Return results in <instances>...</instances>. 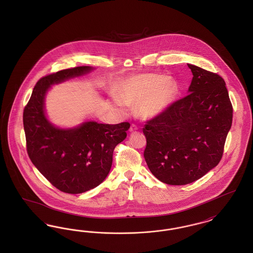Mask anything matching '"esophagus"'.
Instances as JSON below:
<instances>
[{"label":"esophagus","mask_w":253,"mask_h":253,"mask_svg":"<svg viewBox=\"0 0 253 253\" xmlns=\"http://www.w3.org/2000/svg\"><path fill=\"white\" fill-rule=\"evenodd\" d=\"M138 130V127L135 125V124H132L131 125V127H130V131L131 132H135V131H137Z\"/></svg>","instance_id":"obj_1"}]
</instances>
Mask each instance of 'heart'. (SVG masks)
Listing matches in <instances>:
<instances>
[{
	"label": "heart",
	"instance_id": "heart-1",
	"mask_svg": "<svg viewBox=\"0 0 253 253\" xmlns=\"http://www.w3.org/2000/svg\"><path fill=\"white\" fill-rule=\"evenodd\" d=\"M161 75L145 74L130 79L116 102L125 107L126 103H137V111L144 118H153L167 108L174 94L171 81Z\"/></svg>",
	"mask_w": 253,
	"mask_h": 253
}]
</instances>
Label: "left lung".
I'll use <instances>...</instances> for the list:
<instances>
[{
  "label": "left lung",
  "mask_w": 253,
  "mask_h": 253,
  "mask_svg": "<svg viewBox=\"0 0 253 253\" xmlns=\"http://www.w3.org/2000/svg\"><path fill=\"white\" fill-rule=\"evenodd\" d=\"M188 95L147 121L144 158L151 172L168 185L201 178L220 162L232 123L226 83L216 73L188 64Z\"/></svg>",
  "instance_id": "8db88e82"
}]
</instances>
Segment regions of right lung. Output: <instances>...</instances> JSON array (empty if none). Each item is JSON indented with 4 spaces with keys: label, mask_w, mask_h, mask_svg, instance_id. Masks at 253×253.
Instances as JSON below:
<instances>
[{
    "label": "right lung",
    "mask_w": 253,
    "mask_h": 253,
    "mask_svg": "<svg viewBox=\"0 0 253 253\" xmlns=\"http://www.w3.org/2000/svg\"><path fill=\"white\" fill-rule=\"evenodd\" d=\"M90 66L72 67L38 81L24 109L26 151L40 172L60 192L78 194L92 190L108 175L116 146L123 141L129 122L101 124L94 121L61 130L44 116V96L50 85L84 75Z\"/></svg>",
    "instance_id": "1"
}]
</instances>
